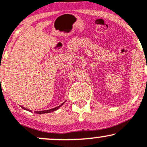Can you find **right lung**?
Segmentation results:
<instances>
[{"label":"right lung","mask_w":147,"mask_h":147,"mask_svg":"<svg viewBox=\"0 0 147 147\" xmlns=\"http://www.w3.org/2000/svg\"><path fill=\"white\" fill-rule=\"evenodd\" d=\"M64 103H65V102H63V104H61V105H59V106H57V107L53 108V109H50V110H45V111H35V113H36V114H44V113H48L53 112V111H57V109H59V108H60L61 106L62 105H63ZM21 107H22V109H24V110H26V111H30V112H32L31 110H29V109H25V108L23 107V106H21Z\"/></svg>","instance_id":"add662e5"}]
</instances>
